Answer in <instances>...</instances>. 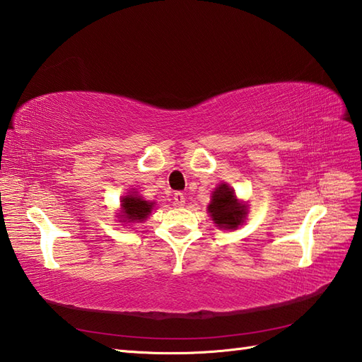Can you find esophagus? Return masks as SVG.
<instances>
[{"label":"esophagus","instance_id":"1","mask_svg":"<svg viewBox=\"0 0 362 362\" xmlns=\"http://www.w3.org/2000/svg\"><path fill=\"white\" fill-rule=\"evenodd\" d=\"M173 199H175V204H178L180 207L186 204V195H184L182 192H175Z\"/></svg>","mask_w":362,"mask_h":362}]
</instances>
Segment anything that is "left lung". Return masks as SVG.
Here are the masks:
<instances>
[{
  "mask_svg": "<svg viewBox=\"0 0 362 362\" xmlns=\"http://www.w3.org/2000/svg\"><path fill=\"white\" fill-rule=\"evenodd\" d=\"M207 209L216 226L226 229H235L238 224L243 223L246 215V206L238 203L234 190L229 189L226 184L215 189L212 194V203Z\"/></svg>",
  "mask_w": 362,
  "mask_h": 362,
  "instance_id": "1",
  "label": "left lung"
}]
</instances>
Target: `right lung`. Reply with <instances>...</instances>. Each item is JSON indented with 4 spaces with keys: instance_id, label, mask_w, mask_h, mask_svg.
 Returning <instances> with one entry per match:
<instances>
[{
    "instance_id": "right-lung-1",
    "label": "right lung",
    "mask_w": 362,
    "mask_h": 362,
    "mask_svg": "<svg viewBox=\"0 0 362 362\" xmlns=\"http://www.w3.org/2000/svg\"><path fill=\"white\" fill-rule=\"evenodd\" d=\"M151 207H153V203H148L146 199H142L141 197L136 195H127L122 198V214L120 216H124L125 220L130 221H144L151 212Z\"/></svg>"
}]
</instances>
